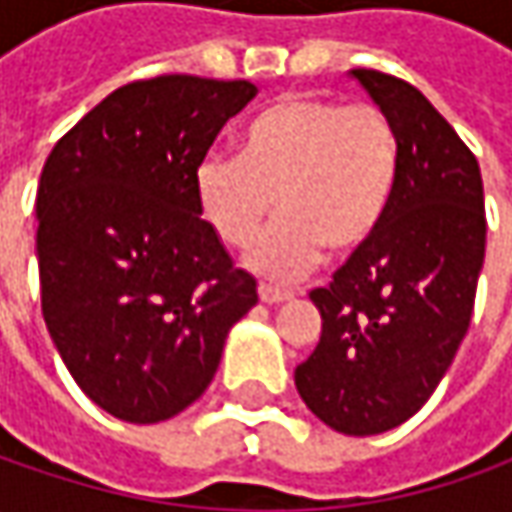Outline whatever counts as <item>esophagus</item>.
<instances>
[{"label": "esophagus", "mask_w": 512, "mask_h": 512, "mask_svg": "<svg viewBox=\"0 0 512 512\" xmlns=\"http://www.w3.org/2000/svg\"><path fill=\"white\" fill-rule=\"evenodd\" d=\"M259 299L267 302V305H279V302L293 299V290L290 287L273 285V282H259Z\"/></svg>", "instance_id": "1"}]
</instances>
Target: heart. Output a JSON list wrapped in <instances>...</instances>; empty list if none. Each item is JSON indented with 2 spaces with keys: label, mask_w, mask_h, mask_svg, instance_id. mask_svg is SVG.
<instances>
[{
  "label": "heart",
  "mask_w": 512,
  "mask_h": 512,
  "mask_svg": "<svg viewBox=\"0 0 512 512\" xmlns=\"http://www.w3.org/2000/svg\"><path fill=\"white\" fill-rule=\"evenodd\" d=\"M399 185V133L373 102L293 96L262 110L239 156H207L199 205L219 239L245 247L267 216L282 219L250 247V265L299 276L322 259L362 250L382 227Z\"/></svg>",
  "instance_id": "obj_1"
}]
</instances>
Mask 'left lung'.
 <instances>
[{"label": "left lung", "instance_id": "left-lung-1", "mask_svg": "<svg viewBox=\"0 0 512 512\" xmlns=\"http://www.w3.org/2000/svg\"><path fill=\"white\" fill-rule=\"evenodd\" d=\"M399 133V185L376 236L310 293L322 339L296 390L333 430L376 436L439 387L470 327L484 265V187L473 150L419 88L356 68Z\"/></svg>", "mask_w": 512, "mask_h": 512}]
</instances>
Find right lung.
<instances>
[{
  "mask_svg": "<svg viewBox=\"0 0 512 512\" xmlns=\"http://www.w3.org/2000/svg\"><path fill=\"white\" fill-rule=\"evenodd\" d=\"M245 79L165 73L88 110L36 190L42 316L70 376L110 416L165 422L213 382L256 279L202 219L196 170Z\"/></svg>",
  "mask_w": 512,
  "mask_h": 512,
  "instance_id": "obj_1",
  "label": "right lung"
}]
</instances>
